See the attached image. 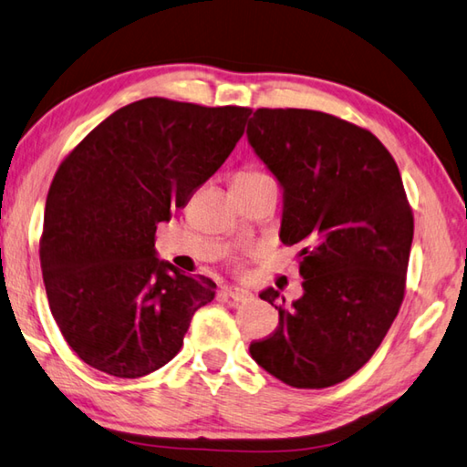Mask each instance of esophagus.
Returning a JSON list of instances; mask_svg holds the SVG:
<instances>
[{"label": "esophagus", "instance_id": "1", "mask_svg": "<svg viewBox=\"0 0 467 467\" xmlns=\"http://www.w3.org/2000/svg\"><path fill=\"white\" fill-rule=\"evenodd\" d=\"M223 293L227 297H232L234 301H244V299H248L252 296V293L246 287H240V285H225Z\"/></svg>", "mask_w": 467, "mask_h": 467}]
</instances>
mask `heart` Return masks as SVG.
<instances>
[{"label": "heart", "mask_w": 467, "mask_h": 467, "mask_svg": "<svg viewBox=\"0 0 467 467\" xmlns=\"http://www.w3.org/2000/svg\"><path fill=\"white\" fill-rule=\"evenodd\" d=\"M260 176H266V174H263V171H258V170H242V171H238L235 180H252V178H260Z\"/></svg>", "instance_id": "heart-1"}]
</instances>
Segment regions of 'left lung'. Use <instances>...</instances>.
Listing matches in <instances>:
<instances>
[{
    "label": "left lung",
    "instance_id": "obj_1",
    "mask_svg": "<svg viewBox=\"0 0 467 467\" xmlns=\"http://www.w3.org/2000/svg\"><path fill=\"white\" fill-rule=\"evenodd\" d=\"M248 143L283 188L281 242L297 244L304 296L260 299L279 326L250 345L293 388L345 381L381 345L404 299L414 217L394 158L367 129L304 109H258Z\"/></svg>",
    "mask_w": 467,
    "mask_h": 467
}]
</instances>
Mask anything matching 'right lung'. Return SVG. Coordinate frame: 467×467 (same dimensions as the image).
I'll list each match as a JSON object with an SVG mask.
<instances>
[{
  "label": "right lung",
  "mask_w": 467,
  "mask_h": 467,
  "mask_svg": "<svg viewBox=\"0 0 467 467\" xmlns=\"http://www.w3.org/2000/svg\"><path fill=\"white\" fill-rule=\"evenodd\" d=\"M250 109L143 98L104 119L57 170L40 268L57 326L81 361L135 379L178 355L215 297L155 252V229L215 174Z\"/></svg>",
  "instance_id": "1"
}]
</instances>
